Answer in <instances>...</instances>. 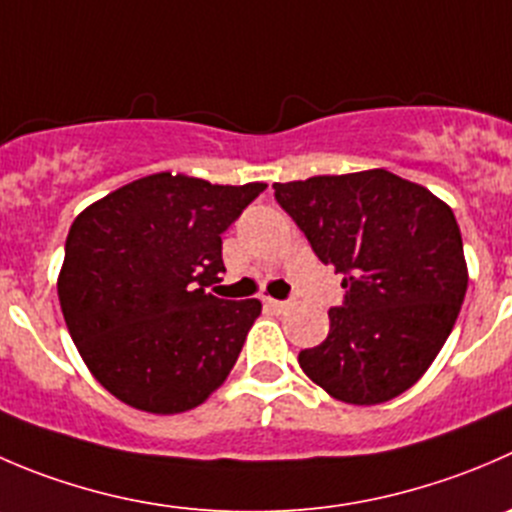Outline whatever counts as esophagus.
I'll return each instance as SVG.
<instances>
[{
	"mask_svg": "<svg viewBox=\"0 0 512 512\" xmlns=\"http://www.w3.org/2000/svg\"><path fill=\"white\" fill-rule=\"evenodd\" d=\"M265 307H267V310H270V312H277V315H282V312L290 310V305H287V302L272 300V297H265Z\"/></svg>",
	"mask_w": 512,
	"mask_h": 512,
	"instance_id": "34e87169",
	"label": "esophagus"
}]
</instances>
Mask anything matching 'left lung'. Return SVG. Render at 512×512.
Listing matches in <instances>:
<instances>
[{
    "instance_id": "1",
    "label": "left lung",
    "mask_w": 512,
    "mask_h": 512,
    "mask_svg": "<svg viewBox=\"0 0 512 512\" xmlns=\"http://www.w3.org/2000/svg\"><path fill=\"white\" fill-rule=\"evenodd\" d=\"M275 200L342 275L345 302L300 367L330 398L377 405L425 375L468 290L453 210L388 170L275 182Z\"/></svg>"
}]
</instances>
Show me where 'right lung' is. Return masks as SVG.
<instances>
[{"label": "right lung", "mask_w": 512, "mask_h": 512, "mask_svg": "<svg viewBox=\"0 0 512 512\" xmlns=\"http://www.w3.org/2000/svg\"><path fill=\"white\" fill-rule=\"evenodd\" d=\"M265 187L157 172L79 212L59 305L84 365L114 398L175 415L227 380L262 305L205 287L225 272L222 232Z\"/></svg>", "instance_id": "1"}]
</instances>
